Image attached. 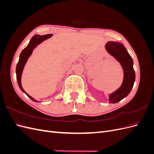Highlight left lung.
<instances>
[{
    "mask_svg": "<svg viewBox=\"0 0 154 154\" xmlns=\"http://www.w3.org/2000/svg\"><path fill=\"white\" fill-rule=\"evenodd\" d=\"M105 48L121 63L124 71L122 86L109 96L110 103H116L127 97L134 86L136 74L133 67V60L122 43L109 42L105 45Z\"/></svg>",
    "mask_w": 154,
    "mask_h": 154,
    "instance_id": "8db88e82",
    "label": "left lung"
}]
</instances>
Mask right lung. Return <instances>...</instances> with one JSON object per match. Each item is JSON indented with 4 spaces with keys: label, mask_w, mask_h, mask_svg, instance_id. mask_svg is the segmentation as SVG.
Segmentation results:
<instances>
[{
    "label": "right lung",
    "mask_w": 154,
    "mask_h": 154,
    "mask_svg": "<svg viewBox=\"0 0 154 154\" xmlns=\"http://www.w3.org/2000/svg\"><path fill=\"white\" fill-rule=\"evenodd\" d=\"M52 34H48L45 35H35V36H33L32 37V38L31 39L29 44L27 45V47L26 48H24V49L22 50V51L21 52L20 54V57H19V60H18V62L17 63V67H16V74H17V82H18V85L19 86L20 88L21 89V91L24 92L25 94L28 96L31 100H32V101H34L35 102H38L37 101H36L33 97H32L31 96H30L29 94H27V93L25 92V91L23 89V88L22 87L21 85V76H22V71L23 69H24L25 64L27 62V59L30 57V55L31 54L32 50L34 49L35 48H36L37 45H38L39 44H40L41 42L46 39H48L50 37L52 36Z\"/></svg>",
    "instance_id": "obj_1"
}]
</instances>
